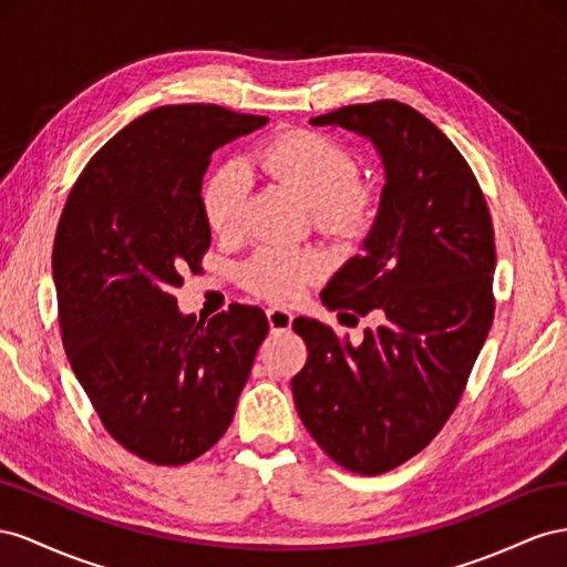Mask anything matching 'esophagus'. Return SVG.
<instances>
[{
	"mask_svg": "<svg viewBox=\"0 0 567 567\" xmlns=\"http://www.w3.org/2000/svg\"><path fill=\"white\" fill-rule=\"evenodd\" d=\"M266 316H268V326H270L272 332H287L289 328H292L295 316L289 313L287 309H280V306H270Z\"/></svg>",
	"mask_w": 567,
	"mask_h": 567,
	"instance_id": "esophagus-1",
	"label": "esophagus"
}]
</instances>
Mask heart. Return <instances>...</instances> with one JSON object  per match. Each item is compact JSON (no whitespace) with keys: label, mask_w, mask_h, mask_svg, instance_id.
I'll return each mask as SVG.
<instances>
[{"label":"heart","mask_w":567,"mask_h":567,"mask_svg":"<svg viewBox=\"0 0 567 567\" xmlns=\"http://www.w3.org/2000/svg\"><path fill=\"white\" fill-rule=\"evenodd\" d=\"M268 175L297 189L313 206L318 230L334 237L361 235L375 216V194L361 183V166L342 144L316 131H292L275 137L256 154ZM249 173L239 161H225L202 187L204 218L216 235H235L245 218ZM326 270L316 249L264 247L241 266L249 292L270 301H295Z\"/></svg>","instance_id":"1"}]
</instances>
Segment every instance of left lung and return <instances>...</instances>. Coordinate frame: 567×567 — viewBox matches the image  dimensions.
Segmentation results:
<instances>
[{
	"label": "left lung",
	"mask_w": 567,
	"mask_h": 567,
	"mask_svg": "<svg viewBox=\"0 0 567 567\" xmlns=\"http://www.w3.org/2000/svg\"><path fill=\"white\" fill-rule=\"evenodd\" d=\"M373 140L386 185L378 220L322 289L330 311L375 313L351 347L326 322L297 318L309 359L292 378L301 423L355 475L420 454L458 406L494 320V225L463 154L423 113L394 100L316 116Z\"/></svg>",
	"instance_id": "obj_1"
}]
</instances>
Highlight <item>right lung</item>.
Returning <instances> with one entry per match:
<instances>
[{
	"instance_id": "obj_1",
	"label": "right lung",
	"mask_w": 567,
	"mask_h": 567,
	"mask_svg": "<svg viewBox=\"0 0 567 567\" xmlns=\"http://www.w3.org/2000/svg\"><path fill=\"white\" fill-rule=\"evenodd\" d=\"M266 121L216 104L152 109L90 158L59 218L63 349L106 432L154 465H185L220 440L268 334L256 306L197 320L173 295L212 245L208 158Z\"/></svg>"
}]
</instances>
